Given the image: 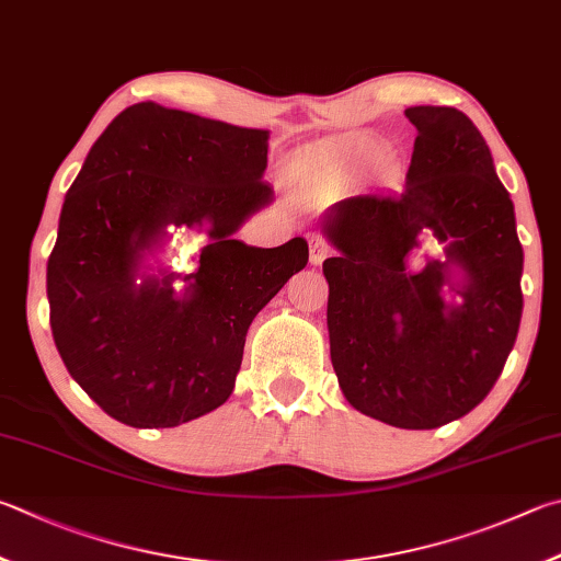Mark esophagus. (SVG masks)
I'll return each instance as SVG.
<instances>
[{"label":"esophagus","mask_w":561,"mask_h":561,"mask_svg":"<svg viewBox=\"0 0 561 561\" xmlns=\"http://www.w3.org/2000/svg\"><path fill=\"white\" fill-rule=\"evenodd\" d=\"M310 263L312 265H320L322 261H325V255L330 253V249H328V243L320 239V236H310Z\"/></svg>","instance_id":"esophagus-1"}]
</instances>
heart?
Returning a JSON list of instances; mask_svg holds the SVG:
<instances>
[{"mask_svg": "<svg viewBox=\"0 0 561 561\" xmlns=\"http://www.w3.org/2000/svg\"><path fill=\"white\" fill-rule=\"evenodd\" d=\"M381 150H385V147H381L377 140H369V137H352V140H345L335 147H330L325 152H320L312 167H316V172L320 176L342 180V176H347L355 170H359V167L377 160ZM377 174L381 182H394L399 174V164L387 157V160L379 162Z\"/></svg>", "mask_w": 561, "mask_h": 561, "instance_id": "b5f03b06", "label": "heart"}]
</instances>
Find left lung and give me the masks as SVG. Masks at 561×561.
<instances>
[{
    "mask_svg": "<svg viewBox=\"0 0 561 561\" xmlns=\"http://www.w3.org/2000/svg\"><path fill=\"white\" fill-rule=\"evenodd\" d=\"M407 190L332 204L320 221L330 359L362 414L438 428L473 411L503 371L523 318V245L493 154L466 113L414 105ZM428 232L445 243L414 270Z\"/></svg>",
    "mask_w": 561,
    "mask_h": 561,
    "instance_id": "1",
    "label": "left lung"
}]
</instances>
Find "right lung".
<instances>
[{"label":"right lung","mask_w":561,"mask_h":561,"mask_svg":"<svg viewBox=\"0 0 561 561\" xmlns=\"http://www.w3.org/2000/svg\"><path fill=\"white\" fill-rule=\"evenodd\" d=\"M268 135L145 101L88 152L64 199L46 296L68 375L107 416L172 428L219 409L253 318L306 268L302 236L275 249L233 239L273 202L261 182ZM176 228L207 236L192 274L149 263Z\"/></svg>","instance_id":"add662e5"}]
</instances>
